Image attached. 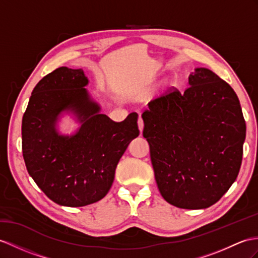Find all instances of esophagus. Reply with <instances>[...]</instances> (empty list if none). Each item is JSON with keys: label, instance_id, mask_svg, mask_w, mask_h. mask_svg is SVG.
<instances>
[{"label": "esophagus", "instance_id": "obj_1", "mask_svg": "<svg viewBox=\"0 0 258 258\" xmlns=\"http://www.w3.org/2000/svg\"><path fill=\"white\" fill-rule=\"evenodd\" d=\"M138 125H139L140 133H142L143 127H144V122H143V119L142 118H139V120H138Z\"/></svg>", "mask_w": 258, "mask_h": 258}]
</instances>
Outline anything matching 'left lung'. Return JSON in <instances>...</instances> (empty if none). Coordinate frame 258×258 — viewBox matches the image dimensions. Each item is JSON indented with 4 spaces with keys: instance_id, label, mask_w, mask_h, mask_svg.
<instances>
[{
    "instance_id": "left-lung-1",
    "label": "left lung",
    "mask_w": 258,
    "mask_h": 258,
    "mask_svg": "<svg viewBox=\"0 0 258 258\" xmlns=\"http://www.w3.org/2000/svg\"><path fill=\"white\" fill-rule=\"evenodd\" d=\"M181 93L171 87L143 111V137L159 190L181 209L219 202L240 171L246 124L227 82L196 69Z\"/></svg>"
}]
</instances>
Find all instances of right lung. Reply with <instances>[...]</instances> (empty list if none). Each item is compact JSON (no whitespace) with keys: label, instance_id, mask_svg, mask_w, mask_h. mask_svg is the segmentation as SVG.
Masks as SVG:
<instances>
[{"label":"right lung","instance_id":"1","mask_svg":"<svg viewBox=\"0 0 258 258\" xmlns=\"http://www.w3.org/2000/svg\"><path fill=\"white\" fill-rule=\"evenodd\" d=\"M82 69L61 67L43 77L31 93L22 122V150L29 175L55 204L83 207L103 199L112 185L119 160L139 136L138 114L115 122L99 114L84 86ZM71 109L82 124L72 137L54 125Z\"/></svg>","mask_w":258,"mask_h":258}]
</instances>
